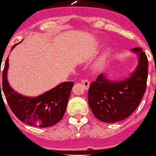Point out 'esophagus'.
I'll use <instances>...</instances> for the list:
<instances>
[{"label":"esophagus","instance_id":"34e87169","mask_svg":"<svg viewBox=\"0 0 156 156\" xmlns=\"http://www.w3.org/2000/svg\"><path fill=\"white\" fill-rule=\"evenodd\" d=\"M82 83H83V86L84 87V89L86 90H87L89 87V82L87 80H82Z\"/></svg>","mask_w":156,"mask_h":156}]
</instances>
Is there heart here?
I'll use <instances>...</instances> for the list:
<instances>
[{
    "instance_id": "1",
    "label": "heart",
    "mask_w": 156,
    "mask_h": 156,
    "mask_svg": "<svg viewBox=\"0 0 156 156\" xmlns=\"http://www.w3.org/2000/svg\"><path fill=\"white\" fill-rule=\"evenodd\" d=\"M111 55H112V50H111V49H106V50H105L104 51L101 53V55L97 58L96 61H95V68H96L97 70H101V69H102L108 63Z\"/></svg>"
}]
</instances>
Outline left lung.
<instances>
[{
    "label": "left lung",
    "mask_w": 156,
    "mask_h": 156,
    "mask_svg": "<svg viewBox=\"0 0 156 156\" xmlns=\"http://www.w3.org/2000/svg\"><path fill=\"white\" fill-rule=\"evenodd\" d=\"M131 52L138 58L135 70L124 80H112L105 73L98 75L88 92L89 107L95 118L105 123L123 121L136 110L145 93L148 77V60L140 48Z\"/></svg>",
    "instance_id": "left-lung-1"
}]
</instances>
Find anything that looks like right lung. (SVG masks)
Wrapping results in <instances>:
<instances>
[{
  "label": "right lung",
  "mask_w": 156,
  "mask_h": 156,
  "mask_svg": "<svg viewBox=\"0 0 156 156\" xmlns=\"http://www.w3.org/2000/svg\"><path fill=\"white\" fill-rule=\"evenodd\" d=\"M8 67L7 58L3 70L2 90L10 109L18 119L29 125L38 127H48L59 122L65 113L73 86V82L60 83L38 96H26L16 92L9 84Z\"/></svg>",
  "instance_id": "add662e5"
}]
</instances>
